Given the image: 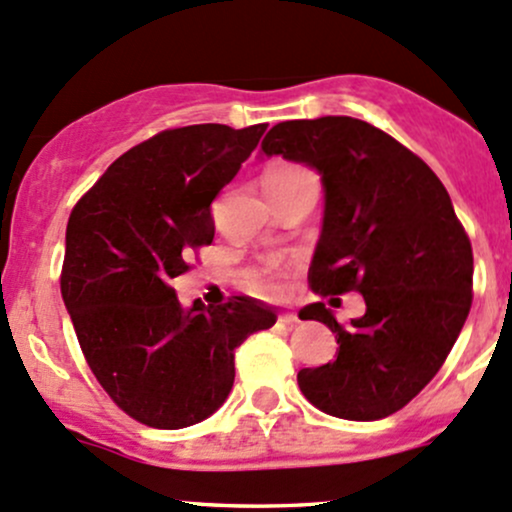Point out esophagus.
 <instances>
[{
	"label": "esophagus",
	"instance_id": "1",
	"mask_svg": "<svg viewBox=\"0 0 512 512\" xmlns=\"http://www.w3.org/2000/svg\"><path fill=\"white\" fill-rule=\"evenodd\" d=\"M279 323L294 325V323H299V316H296V313H282V316H279Z\"/></svg>",
	"mask_w": 512,
	"mask_h": 512
}]
</instances>
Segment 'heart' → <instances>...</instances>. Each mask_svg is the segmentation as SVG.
<instances>
[{
	"label": "heart",
	"instance_id": "heart-1",
	"mask_svg": "<svg viewBox=\"0 0 512 512\" xmlns=\"http://www.w3.org/2000/svg\"><path fill=\"white\" fill-rule=\"evenodd\" d=\"M289 170H296V167H279V170H272L269 174L289 172ZM245 286L250 291H255V294H262V296H272L279 291L277 277H274L272 272H267V269H257V272L245 274Z\"/></svg>",
	"mask_w": 512,
	"mask_h": 512
}]
</instances>
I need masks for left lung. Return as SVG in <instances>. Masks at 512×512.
Returning a JSON list of instances; mask_svg holds the SVG:
<instances>
[{
	"label": "left lung",
	"mask_w": 512,
	"mask_h": 512,
	"mask_svg": "<svg viewBox=\"0 0 512 512\" xmlns=\"http://www.w3.org/2000/svg\"><path fill=\"white\" fill-rule=\"evenodd\" d=\"M262 155L320 174L323 228L308 282L320 296L359 291L362 318L325 303L299 316L335 333L333 362L301 369L303 396L345 420L401 411L440 372L471 308L474 255L445 184L406 145L352 116L277 123Z\"/></svg>",
	"instance_id": "1"
}]
</instances>
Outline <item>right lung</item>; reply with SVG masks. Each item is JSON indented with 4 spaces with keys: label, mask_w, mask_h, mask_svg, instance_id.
<instances>
[{
    "label": "right lung",
    "mask_w": 512,
    "mask_h": 512,
    "mask_svg": "<svg viewBox=\"0 0 512 512\" xmlns=\"http://www.w3.org/2000/svg\"><path fill=\"white\" fill-rule=\"evenodd\" d=\"M267 123L162 131L136 145L77 201L60 291L101 389L148 428L201 423L228 398L235 347L277 323L272 306L233 296L184 308L172 279L211 245V204L260 143Z\"/></svg>",
    "instance_id": "add662e5"
}]
</instances>
